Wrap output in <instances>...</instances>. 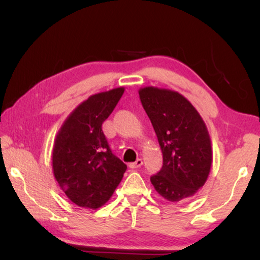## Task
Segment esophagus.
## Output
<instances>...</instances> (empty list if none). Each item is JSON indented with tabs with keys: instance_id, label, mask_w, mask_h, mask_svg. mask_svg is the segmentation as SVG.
I'll return each mask as SVG.
<instances>
[{
	"instance_id": "34e87169",
	"label": "esophagus",
	"mask_w": 260,
	"mask_h": 260,
	"mask_svg": "<svg viewBox=\"0 0 260 260\" xmlns=\"http://www.w3.org/2000/svg\"><path fill=\"white\" fill-rule=\"evenodd\" d=\"M142 164H143L142 159H138V160H135L134 162H131V164H129V169L136 170V169H139V167L142 166Z\"/></svg>"
}]
</instances>
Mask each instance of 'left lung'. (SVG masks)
Wrapping results in <instances>:
<instances>
[{
	"label": "left lung",
	"instance_id": "8db88e82",
	"mask_svg": "<svg viewBox=\"0 0 260 260\" xmlns=\"http://www.w3.org/2000/svg\"><path fill=\"white\" fill-rule=\"evenodd\" d=\"M162 153V167L150 181L170 202L189 200L204 186L212 165V147L203 118L178 91L153 86L139 90Z\"/></svg>",
	"mask_w": 260,
	"mask_h": 260
}]
</instances>
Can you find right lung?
I'll return each mask as SVG.
<instances>
[{
  "label": "right lung",
  "mask_w": 260,
  "mask_h": 260,
  "mask_svg": "<svg viewBox=\"0 0 260 260\" xmlns=\"http://www.w3.org/2000/svg\"><path fill=\"white\" fill-rule=\"evenodd\" d=\"M125 88L94 94L69 114L52 148V173L68 199L96 210L111 199L127 166L109 148L102 124Z\"/></svg>",
  "instance_id": "right-lung-1"
}]
</instances>
